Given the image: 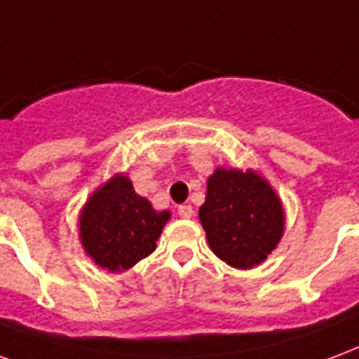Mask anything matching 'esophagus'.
Segmentation results:
<instances>
[{
  "mask_svg": "<svg viewBox=\"0 0 359 359\" xmlns=\"http://www.w3.org/2000/svg\"><path fill=\"white\" fill-rule=\"evenodd\" d=\"M177 214H180L182 218H191V216H193V206L191 205L177 206Z\"/></svg>",
  "mask_w": 359,
  "mask_h": 359,
  "instance_id": "34e87169",
  "label": "esophagus"
}]
</instances>
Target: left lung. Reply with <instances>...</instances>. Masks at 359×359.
<instances>
[{"mask_svg":"<svg viewBox=\"0 0 359 359\" xmlns=\"http://www.w3.org/2000/svg\"><path fill=\"white\" fill-rule=\"evenodd\" d=\"M198 218L212 252L237 269L262 264L285 229L281 198L252 170H216L206 182Z\"/></svg>","mask_w":359,"mask_h":359,"instance_id":"1","label":"left lung"}]
</instances>
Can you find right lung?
Returning <instances> with one entry per match:
<instances>
[{
    "label": "right lung",
    "mask_w": 359,
    "mask_h": 359,
    "mask_svg": "<svg viewBox=\"0 0 359 359\" xmlns=\"http://www.w3.org/2000/svg\"><path fill=\"white\" fill-rule=\"evenodd\" d=\"M168 219V210H154L124 174H116L80 212V241L99 268L124 271L153 252Z\"/></svg>",
    "instance_id": "add662e5"
}]
</instances>
